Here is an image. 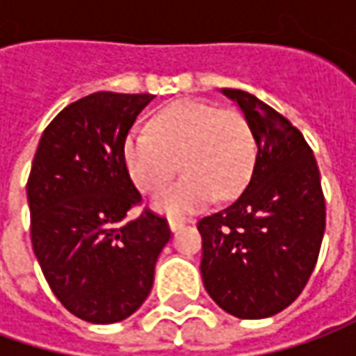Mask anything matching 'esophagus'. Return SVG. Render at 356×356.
Here are the masks:
<instances>
[{"label": "esophagus", "mask_w": 356, "mask_h": 356, "mask_svg": "<svg viewBox=\"0 0 356 356\" xmlns=\"http://www.w3.org/2000/svg\"><path fill=\"white\" fill-rule=\"evenodd\" d=\"M188 223L186 219H183V217H170V229L171 231H177V229H181L183 225Z\"/></svg>", "instance_id": "34e87169"}]
</instances>
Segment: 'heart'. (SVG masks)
I'll return each mask as SVG.
<instances>
[{
	"label": "heart",
	"mask_w": 356,
	"mask_h": 356,
	"mask_svg": "<svg viewBox=\"0 0 356 356\" xmlns=\"http://www.w3.org/2000/svg\"><path fill=\"white\" fill-rule=\"evenodd\" d=\"M124 158L140 193H158L177 173L185 175L152 202L158 211L183 216L213 196L229 200L246 186L255 162V135L236 108L200 101H177L150 120V133L133 131Z\"/></svg>",
	"instance_id": "1"
}]
</instances>
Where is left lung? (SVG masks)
<instances>
[{
  "instance_id": "8db88e82",
  "label": "left lung",
  "mask_w": 356,
  "mask_h": 356,
  "mask_svg": "<svg viewBox=\"0 0 356 356\" xmlns=\"http://www.w3.org/2000/svg\"><path fill=\"white\" fill-rule=\"evenodd\" d=\"M238 102L255 135L254 173L238 198L202 217V280L223 311L267 318L291 305L313 275L326 229L321 171L290 120L248 91Z\"/></svg>"
}]
</instances>
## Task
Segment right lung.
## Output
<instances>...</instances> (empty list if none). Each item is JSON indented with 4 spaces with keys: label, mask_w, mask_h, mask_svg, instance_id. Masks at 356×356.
<instances>
[{
    "label": "right lung",
    "mask_w": 356,
    "mask_h": 356,
    "mask_svg": "<svg viewBox=\"0 0 356 356\" xmlns=\"http://www.w3.org/2000/svg\"><path fill=\"white\" fill-rule=\"evenodd\" d=\"M150 93L99 91L60 110L43 131L26 183L30 238L51 291L81 321L112 324L148 298L171 236L145 208L124 143Z\"/></svg>",
    "instance_id": "add662e5"
}]
</instances>
